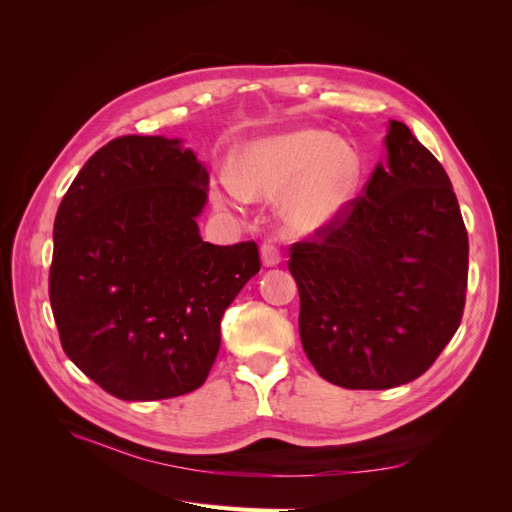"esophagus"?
Here are the masks:
<instances>
[{
  "instance_id": "obj_1",
  "label": "esophagus",
  "mask_w": 512,
  "mask_h": 512,
  "mask_svg": "<svg viewBox=\"0 0 512 512\" xmlns=\"http://www.w3.org/2000/svg\"><path fill=\"white\" fill-rule=\"evenodd\" d=\"M260 258H262V265H265V267L280 265V262H282L280 247H277L273 241H265L260 247Z\"/></svg>"
}]
</instances>
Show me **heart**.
Returning <instances> with one entry per match:
<instances>
[{"instance_id": "b5f03b06", "label": "heart", "mask_w": 512, "mask_h": 512, "mask_svg": "<svg viewBox=\"0 0 512 512\" xmlns=\"http://www.w3.org/2000/svg\"><path fill=\"white\" fill-rule=\"evenodd\" d=\"M359 175L361 160L352 145L324 130H297L247 145L239 156V177L224 173L215 198L237 207L247 196H282L286 228L309 235L348 209Z\"/></svg>"}]
</instances>
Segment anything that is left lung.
<instances>
[{
  "mask_svg": "<svg viewBox=\"0 0 512 512\" xmlns=\"http://www.w3.org/2000/svg\"><path fill=\"white\" fill-rule=\"evenodd\" d=\"M384 145L363 194L290 247L303 350L344 389L423 376L466 305L468 232L451 179L406 123L391 119Z\"/></svg>",
  "mask_w": 512,
  "mask_h": 512,
  "instance_id": "left-lung-1",
  "label": "left lung"
}]
</instances>
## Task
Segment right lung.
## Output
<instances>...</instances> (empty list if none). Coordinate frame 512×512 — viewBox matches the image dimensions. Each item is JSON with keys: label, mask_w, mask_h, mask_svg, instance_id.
Instances as JSON below:
<instances>
[{"label": "right lung", "mask_w": 512, "mask_h": 512, "mask_svg": "<svg viewBox=\"0 0 512 512\" xmlns=\"http://www.w3.org/2000/svg\"><path fill=\"white\" fill-rule=\"evenodd\" d=\"M209 175L179 138L119 136L57 209L49 297L61 348L123 401L203 386L220 322L260 271L258 245H213L196 218Z\"/></svg>", "instance_id": "1"}]
</instances>
